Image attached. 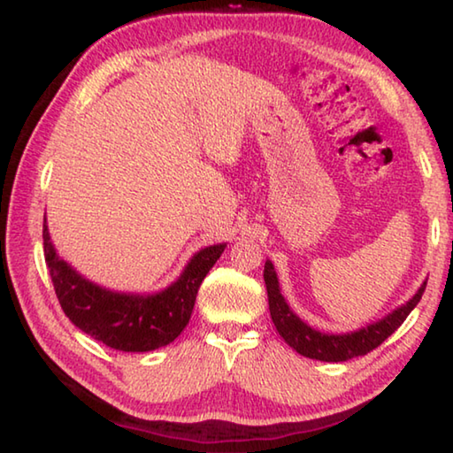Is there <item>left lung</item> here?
<instances>
[{
    "label": "left lung",
    "instance_id": "8db88e82",
    "mask_svg": "<svg viewBox=\"0 0 453 453\" xmlns=\"http://www.w3.org/2000/svg\"><path fill=\"white\" fill-rule=\"evenodd\" d=\"M264 280L267 288V302H270V313L275 329H278L280 335L286 340L289 348H294L297 354L305 357L319 359V362H348L351 357L365 356L370 354L392 335L397 327L403 324V319L410 316V311L416 308L418 302L421 300V294H424L426 283L419 288V291L411 300L397 308L394 313H389L388 318L373 326H367L359 332L346 334V335H329L321 334L311 329L308 324L296 316L294 311L288 308L286 300L280 294V283L278 275H275L273 264L265 262L264 270Z\"/></svg>",
    "mask_w": 453,
    "mask_h": 453
}]
</instances>
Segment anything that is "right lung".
I'll use <instances>...</instances> for the list:
<instances>
[{
  "mask_svg": "<svg viewBox=\"0 0 453 453\" xmlns=\"http://www.w3.org/2000/svg\"><path fill=\"white\" fill-rule=\"evenodd\" d=\"M224 248L219 243L199 251L181 278L156 296L113 294L83 280L58 257L43 219L45 264L61 310L81 332L119 351H151L172 343L188 326L197 289Z\"/></svg>",
  "mask_w": 453,
  "mask_h": 453,
  "instance_id": "1",
  "label": "right lung"
}]
</instances>
